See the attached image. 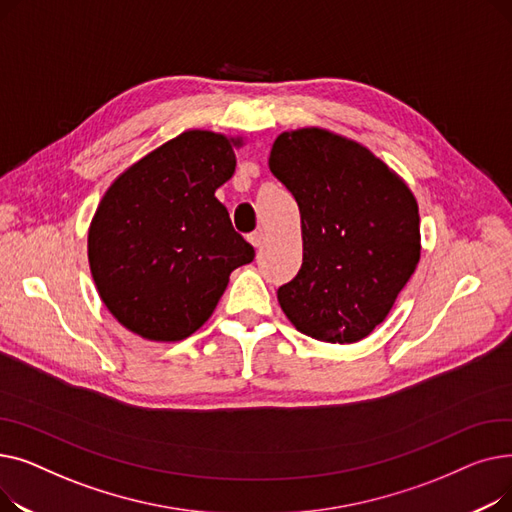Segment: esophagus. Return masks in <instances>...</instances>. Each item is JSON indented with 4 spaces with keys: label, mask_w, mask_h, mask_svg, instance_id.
I'll list each match as a JSON object with an SVG mask.
<instances>
[{
    "label": "esophagus",
    "mask_w": 512,
    "mask_h": 512,
    "mask_svg": "<svg viewBox=\"0 0 512 512\" xmlns=\"http://www.w3.org/2000/svg\"><path fill=\"white\" fill-rule=\"evenodd\" d=\"M249 240H251V245H253V247H261V245H263V240H265L263 230H255V232H251V234H249Z\"/></svg>",
    "instance_id": "esophagus-1"
}]
</instances>
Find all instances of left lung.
Returning <instances> with one entry per match:
<instances>
[{"mask_svg": "<svg viewBox=\"0 0 512 512\" xmlns=\"http://www.w3.org/2000/svg\"><path fill=\"white\" fill-rule=\"evenodd\" d=\"M272 174L299 203L303 265L278 288L299 332L357 342L390 313L419 263V209L409 186L365 147L319 128L284 132Z\"/></svg>", "mask_w": 512, "mask_h": 512, "instance_id": "obj_1", "label": "left lung"}]
</instances>
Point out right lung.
<instances>
[{"label": "right lung", "mask_w": 512, "mask_h": 512, "mask_svg": "<svg viewBox=\"0 0 512 512\" xmlns=\"http://www.w3.org/2000/svg\"><path fill=\"white\" fill-rule=\"evenodd\" d=\"M236 168L232 141L188 130L128 168L89 230L99 297L124 328L174 342L199 330L253 245L215 199Z\"/></svg>", "instance_id": "right-lung-1"}]
</instances>
